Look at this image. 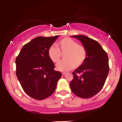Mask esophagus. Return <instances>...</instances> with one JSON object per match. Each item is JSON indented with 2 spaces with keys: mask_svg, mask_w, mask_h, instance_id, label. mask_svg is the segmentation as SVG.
<instances>
[{
  "mask_svg": "<svg viewBox=\"0 0 122 122\" xmlns=\"http://www.w3.org/2000/svg\"><path fill=\"white\" fill-rule=\"evenodd\" d=\"M66 74V73H65V72H62V75H65Z\"/></svg>",
  "mask_w": 122,
  "mask_h": 122,
  "instance_id": "1",
  "label": "esophagus"
}]
</instances>
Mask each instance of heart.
<instances>
[{
	"mask_svg": "<svg viewBox=\"0 0 122 122\" xmlns=\"http://www.w3.org/2000/svg\"><path fill=\"white\" fill-rule=\"evenodd\" d=\"M57 46L58 47L54 45L49 47L48 56L53 62L57 63L61 58V53L65 54V60L60 61L56 65V68L59 71L66 72L85 63L87 57V51L84 46L77 44L70 37L61 39L58 41Z\"/></svg>",
	"mask_w": 122,
	"mask_h": 122,
	"instance_id": "b5f03b06",
	"label": "heart"
}]
</instances>
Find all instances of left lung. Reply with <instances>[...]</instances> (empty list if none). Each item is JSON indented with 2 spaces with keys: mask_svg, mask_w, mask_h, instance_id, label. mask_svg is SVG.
Returning <instances> with one entry per match:
<instances>
[{
  "mask_svg": "<svg viewBox=\"0 0 122 122\" xmlns=\"http://www.w3.org/2000/svg\"><path fill=\"white\" fill-rule=\"evenodd\" d=\"M81 41L87 51L85 63L72 73L70 83L72 92L83 98L93 97L101 90L109 72V60L107 53L100 43L83 35H73Z\"/></svg>",
  "mask_w": 122,
  "mask_h": 122,
  "instance_id": "obj_1",
  "label": "left lung"
}]
</instances>
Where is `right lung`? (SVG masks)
<instances>
[{"mask_svg": "<svg viewBox=\"0 0 122 122\" xmlns=\"http://www.w3.org/2000/svg\"><path fill=\"white\" fill-rule=\"evenodd\" d=\"M58 36H38L22 47L15 60L16 75L20 85L32 98L41 100L54 92L61 72L48 56V50Z\"/></svg>", "mask_w": 122, "mask_h": 122, "instance_id": "right-lung-1", "label": "right lung"}]
</instances>
